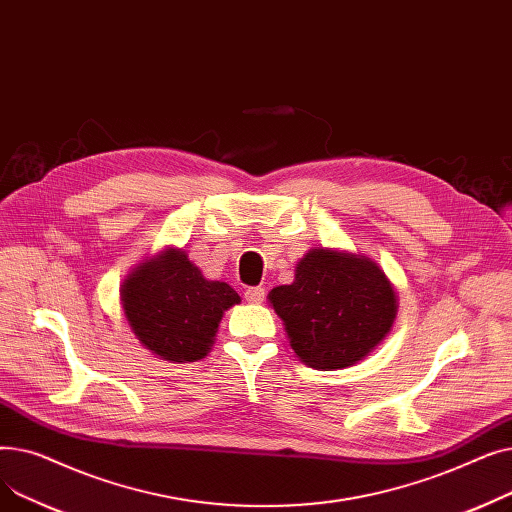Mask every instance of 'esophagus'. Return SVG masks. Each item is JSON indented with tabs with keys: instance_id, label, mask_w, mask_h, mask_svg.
<instances>
[{
	"instance_id": "esophagus-1",
	"label": "esophagus",
	"mask_w": 512,
	"mask_h": 512,
	"mask_svg": "<svg viewBox=\"0 0 512 512\" xmlns=\"http://www.w3.org/2000/svg\"><path fill=\"white\" fill-rule=\"evenodd\" d=\"M263 299H265V290L261 286L245 290V301L247 303H255L257 305V303H263Z\"/></svg>"
}]
</instances>
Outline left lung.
Wrapping results in <instances>:
<instances>
[{"instance_id":"obj_1","label":"left lung","mask_w":512,"mask_h":512,"mask_svg":"<svg viewBox=\"0 0 512 512\" xmlns=\"http://www.w3.org/2000/svg\"><path fill=\"white\" fill-rule=\"evenodd\" d=\"M270 305L297 357L321 371L365 359L392 330L398 294L382 267L361 253L313 247L276 286Z\"/></svg>"}]
</instances>
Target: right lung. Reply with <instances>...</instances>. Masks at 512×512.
Listing matches in <instances>:
<instances>
[{
	"label": "right lung",
	"instance_id": "add662e5",
	"mask_svg": "<svg viewBox=\"0 0 512 512\" xmlns=\"http://www.w3.org/2000/svg\"><path fill=\"white\" fill-rule=\"evenodd\" d=\"M120 301L132 334L155 357L170 363L203 359L238 292L209 280L178 247H166L134 265L120 286Z\"/></svg>",
	"mask_w": 512,
	"mask_h": 512
}]
</instances>
